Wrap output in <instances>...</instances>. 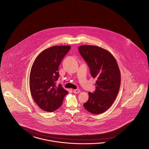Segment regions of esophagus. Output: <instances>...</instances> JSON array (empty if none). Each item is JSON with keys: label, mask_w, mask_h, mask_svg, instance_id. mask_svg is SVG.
Returning <instances> with one entry per match:
<instances>
[{"label": "esophagus", "mask_w": 149, "mask_h": 149, "mask_svg": "<svg viewBox=\"0 0 149 149\" xmlns=\"http://www.w3.org/2000/svg\"><path fill=\"white\" fill-rule=\"evenodd\" d=\"M73 93H74V94H78V93H80V90H79V89L73 90Z\"/></svg>", "instance_id": "34e87169"}]
</instances>
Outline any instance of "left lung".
Listing matches in <instances>:
<instances>
[{
  "label": "left lung",
  "mask_w": 149,
  "mask_h": 149,
  "mask_svg": "<svg viewBox=\"0 0 149 149\" xmlns=\"http://www.w3.org/2000/svg\"><path fill=\"white\" fill-rule=\"evenodd\" d=\"M78 50L91 76L97 79L96 90L88 93V100L84 106L92 114L102 113L113 104L119 90L120 72L117 61L108 50L97 46L81 45Z\"/></svg>",
  "instance_id": "obj_1"
}]
</instances>
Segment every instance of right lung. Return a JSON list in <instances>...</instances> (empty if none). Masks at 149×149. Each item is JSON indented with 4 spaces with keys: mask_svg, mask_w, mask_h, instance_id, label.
I'll return each mask as SVG.
<instances>
[{
    "mask_svg": "<svg viewBox=\"0 0 149 149\" xmlns=\"http://www.w3.org/2000/svg\"><path fill=\"white\" fill-rule=\"evenodd\" d=\"M70 46H53L40 53L32 64L30 74L32 97L41 109L53 112L62 104L68 92L61 84L56 85L59 77L58 69Z\"/></svg>",
    "mask_w": 149,
    "mask_h": 149,
    "instance_id": "add662e5",
    "label": "right lung"
}]
</instances>
